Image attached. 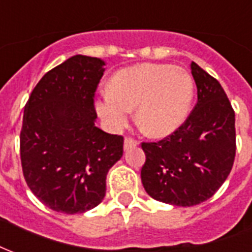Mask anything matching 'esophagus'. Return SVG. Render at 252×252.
Here are the masks:
<instances>
[{
    "label": "esophagus",
    "mask_w": 252,
    "mask_h": 252,
    "mask_svg": "<svg viewBox=\"0 0 252 252\" xmlns=\"http://www.w3.org/2000/svg\"><path fill=\"white\" fill-rule=\"evenodd\" d=\"M137 145H138V141H137V139L131 138V137H126V138H125V144H124L125 150H128V149L135 148Z\"/></svg>",
    "instance_id": "esophagus-1"
}]
</instances>
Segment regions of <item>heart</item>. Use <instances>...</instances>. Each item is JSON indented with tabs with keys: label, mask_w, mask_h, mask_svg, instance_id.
Instances as JSON below:
<instances>
[{
	"label": "heart",
	"mask_w": 252,
	"mask_h": 252,
	"mask_svg": "<svg viewBox=\"0 0 252 252\" xmlns=\"http://www.w3.org/2000/svg\"><path fill=\"white\" fill-rule=\"evenodd\" d=\"M194 93L190 73L170 64H137L115 73L110 91L95 100V110L110 130L121 131L137 108V124L145 134L162 138L188 118Z\"/></svg>",
	"instance_id": "heart-1"
}]
</instances>
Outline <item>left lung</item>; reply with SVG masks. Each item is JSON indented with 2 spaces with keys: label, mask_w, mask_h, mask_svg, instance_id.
Wrapping results in <instances>:
<instances>
[{
  "label": "left lung",
  "mask_w": 252,
  "mask_h": 252,
  "mask_svg": "<svg viewBox=\"0 0 252 252\" xmlns=\"http://www.w3.org/2000/svg\"><path fill=\"white\" fill-rule=\"evenodd\" d=\"M197 103L184 124L158 142H142L141 180L150 197L192 207L212 197L232 169L235 113L223 87L192 62Z\"/></svg>",
  "instance_id": "8db88e82"
}]
</instances>
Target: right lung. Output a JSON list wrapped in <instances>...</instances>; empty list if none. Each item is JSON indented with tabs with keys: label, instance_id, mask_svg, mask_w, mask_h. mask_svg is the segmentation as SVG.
Segmentation results:
<instances>
[{
	"label": "right lung",
	"instance_id": "1",
	"mask_svg": "<svg viewBox=\"0 0 252 252\" xmlns=\"http://www.w3.org/2000/svg\"><path fill=\"white\" fill-rule=\"evenodd\" d=\"M103 65L98 58H69L40 79L24 108V177L56 212L83 214L102 203L106 176L124 154L122 135L95 126L94 96Z\"/></svg>",
	"mask_w": 252,
	"mask_h": 252
}]
</instances>
